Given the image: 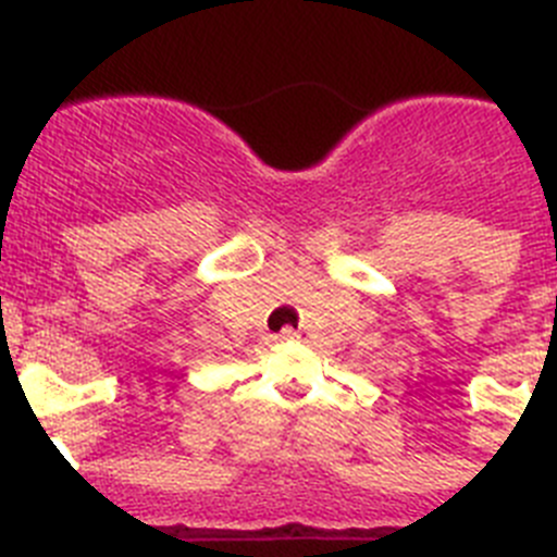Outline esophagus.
<instances>
[{"label":"esophagus","instance_id":"34e87169","mask_svg":"<svg viewBox=\"0 0 557 557\" xmlns=\"http://www.w3.org/2000/svg\"><path fill=\"white\" fill-rule=\"evenodd\" d=\"M299 335H302V330H294V327H283V330H280V335H277V338H280V341H297V338H299Z\"/></svg>","mask_w":557,"mask_h":557}]
</instances>
